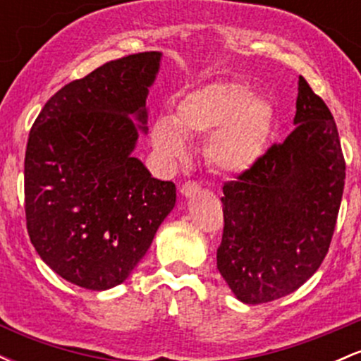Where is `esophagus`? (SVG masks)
<instances>
[{"instance_id":"34e87169","label":"esophagus","mask_w":361,"mask_h":361,"mask_svg":"<svg viewBox=\"0 0 361 361\" xmlns=\"http://www.w3.org/2000/svg\"><path fill=\"white\" fill-rule=\"evenodd\" d=\"M200 192L202 188L197 181H186V183L181 186V195H185V197H192V195H197Z\"/></svg>"}]
</instances>
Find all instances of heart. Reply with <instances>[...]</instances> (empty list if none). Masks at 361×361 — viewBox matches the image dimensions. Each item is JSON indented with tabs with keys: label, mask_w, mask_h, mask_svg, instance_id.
<instances>
[{
	"label": "heart",
	"mask_w": 361,
	"mask_h": 361,
	"mask_svg": "<svg viewBox=\"0 0 361 361\" xmlns=\"http://www.w3.org/2000/svg\"><path fill=\"white\" fill-rule=\"evenodd\" d=\"M271 106L243 81H214L186 93L175 117L161 115L151 128L157 151L169 159L188 152L186 137L207 139L210 164L226 175H241L263 156L271 128Z\"/></svg>",
	"instance_id": "b5f03b06"
}]
</instances>
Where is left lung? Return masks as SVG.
I'll return each mask as SVG.
<instances>
[{
    "instance_id": "obj_1",
    "label": "left lung",
    "mask_w": 361,
    "mask_h": 361,
    "mask_svg": "<svg viewBox=\"0 0 361 361\" xmlns=\"http://www.w3.org/2000/svg\"><path fill=\"white\" fill-rule=\"evenodd\" d=\"M295 128L251 169L224 183L217 268L244 304H264L304 285L329 251L346 163L336 122L299 78Z\"/></svg>"
}]
</instances>
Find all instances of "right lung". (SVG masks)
Listing matches in <instances>:
<instances>
[{
	"label": "right lung",
	"instance_id": "add662e5",
	"mask_svg": "<svg viewBox=\"0 0 361 361\" xmlns=\"http://www.w3.org/2000/svg\"><path fill=\"white\" fill-rule=\"evenodd\" d=\"M161 52L110 61L49 98L25 151V219L35 251L86 290L120 285L176 204V186L132 157ZM146 130V127H142Z\"/></svg>",
	"mask_w": 361,
	"mask_h": 361
}]
</instances>
